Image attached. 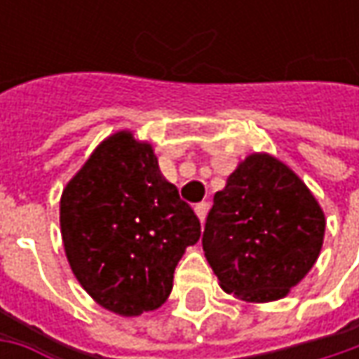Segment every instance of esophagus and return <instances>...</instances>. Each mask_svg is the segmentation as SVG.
Returning a JSON list of instances; mask_svg holds the SVG:
<instances>
[{
    "mask_svg": "<svg viewBox=\"0 0 359 359\" xmlns=\"http://www.w3.org/2000/svg\"><path fill=\"white\" fill-rule=\"evenodd\" d=\"M196 215L200 217L201 224L205 222V215H208V203H205V201H201V203H198V205H196Z\"/></svg>",
    "mask_w": 359,
    "mask_h": 359,
    "instance_id": "1",
    "label": "esophagus"
}]
</instances>
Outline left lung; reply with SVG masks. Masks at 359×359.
Listing matches in <instances>:
<instances>
[{
	"label": "left lung",
	"mask_w": 359,
	"mask_h": 359,
	"mask_svg": "<svg viewBox=\"0 0 359 359\" xmlns=\"http://www.w3.org/2000/svg\"><path fill=\"white\" fill-rule=\"evenodd\" d=\"M324 233V210L299 175L269 154H252L215 191L201 243L226 294L266 304L308 276Z\"/></svg>",
	"instance_id": "1"
}]
</instances>
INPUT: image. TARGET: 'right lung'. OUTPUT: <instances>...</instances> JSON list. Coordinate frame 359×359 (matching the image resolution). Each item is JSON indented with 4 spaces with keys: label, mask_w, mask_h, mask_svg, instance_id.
Instances as JSON below:
<instances>
[{
    "label": "right lung",
    "mask_w": 359,
    "mask_h": 359,
    "mask_svg": "<svg viewBox=\"0 0 359 359\" xmlns=\"http://www.w3.org/2000/svg\"><path fill=\"white\" fill-rule=\"evenodd\" d=\"M60 226L69 268L107 311L133 318L170 297L173 271L198 243L200 219L163 177L154 147L121 130L63 187Z\"/></svg>",
    "instance_id": "obj_1"
}]
</instances>
